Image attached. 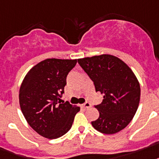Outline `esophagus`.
Returning a JSON list of instances; mask_svg holds the SVG:
<instances>
[{
    "label": "esophagus",
    "mask_w": 159,
    "mask_h": 159,
    "mask_svg": "<svg viewBox=\"0 0 159 159\" xmlns=\"http://www.w3.org/2000/svg\"><path fill=\"white\" fill-rule=\"evenodd\" d=\"M91 105V104L89 103V102H86V103H84V104H81V107H82V108H85V109H88V108H90Z\"/></svg>",
    "instance_id": "esophagus-1"
}]
</instances>
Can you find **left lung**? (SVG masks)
Masks as SVG:
<instances>
[{
	"mask_svg": "<svg viewBox=\"0 0 159 159\" xmlns=\"http://www.w3.org/2000/svg\"><path fill=\"white\" fill-rule=\"evenodd\" d=\"M95 85V91L104 95L101 104L95 105L100 117L91 122L93 127L104 134H114L130 123L139 106L140 83L124 62L111 55L77 59Z\"/></svg>",
	"mask_w": 159,
	"mask_h": 159,
	"instance_id": "left-lung-1",
	"label": "left lung"
}]
</instances>
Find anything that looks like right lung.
Segmentation results:
<instances>
[{"label":"right lung","instance_id":"obj_1","mask_svg":"<svg viewBox=\"0 0 159 159\" xmlns=\"http://www.w3.org/2000/svg\"><path fill=\"white\" fill-rule=\"evenodd\" d=\"M77 59H47L27 73L19 90L22 113L32 128L48 139L66 134L79 107L61 100L68 73Z\"/></svg>","mask_w":159,"mask_h":159}]
</instances>
